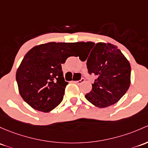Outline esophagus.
Returning a JSON list of instances; mask_svg holds the SVG:
<instances>
[{"instance_id": "34e87169", "label": "esophagus", "mask_w": 148, "mask_h": 148, "mask_svg": "<svg viewBox=\"0 0 148 148\" xmlns=\"http://www.w3.org/2000/svg\"><path fill=\"white\" fill-rule=\"evenodd\" d=\"M84 82V78H82L80 80H79V81H73V82H74V83L77 84H78V85L80 84L83 83Z\"/></svg>"}]
</instances>
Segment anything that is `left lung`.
<instances>
[{"instance_id": "obj_1", "label": "left lung", "mask_w": 148, "mask_h": 148, "mask_svg": "<svg viewBox=\"0 0 148 148\" xmlns=\"http://www.w3.org/2000/svg\"><path fill=\"white\" fill-rule=\"evenodd\" d=\"M77 45L88 50L84 61L87 60L88 73L96 77L91 91L85 95L86 99L99 108L116 103L130 86L131 68L128 60L111 43L79 42Z\"/></svg>"}]
</instances>
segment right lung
<instances>
[{"instance_id":"add662e5","label":"right lung","mask_w":148,"mask_h":148,"mask_svg":"<svg viewBox=\"0 0 148 148\" xmlns=\"http://www.w3.org/2000/svg\"><path fill=\"white\" fill-rule=\"evenodd\" d=\"M78 49L77 42H52L32 47L16 72L18 90L34 109L48 113L63 99L65 82L62 64Z\"/></svg>"}]
</instances>
